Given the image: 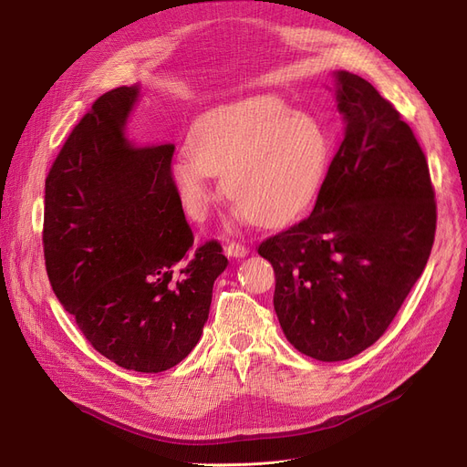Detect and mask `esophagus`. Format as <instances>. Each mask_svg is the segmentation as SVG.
<instances>
[{
	"mask_svg": "<svg viewBox=\"0 0 467 467\" xmlns=\"http://www.w3.org/2000/svg\"><path fill=\"white\" fill-rule=\"evenodd\" d=\"M225 252H227L229 257H244V255L248 254V248L244 246V244H240V242H229Z\"/></svg>",
	"mask_w": 467,
	"mask_h": 467,
	"instance_id": "1",
	"label": "esophagus"
}]
</instances>
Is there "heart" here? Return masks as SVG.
I'll return each mask as SVG.
<instances>
[{
    "mask_svg": "<svg viewBox=\"0 0 467 467\" xmlns=\"http://www.w3.org/2000/svg\"><path fill=\"white\" fill-rule=\"evenodd\" d=\"M326 164L320 122L276 98L257 96L199 117L171 176L192 217L206 213L217 192L215 176H223L244 219L282 227L312 204Z\"/></svg>",
    "mask_w": 467,
    "mask_h": 467,
    "instance_id": "1",
    "label": "heart"
}]
</instances>
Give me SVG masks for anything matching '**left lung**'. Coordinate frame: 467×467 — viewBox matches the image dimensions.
I'll return each instance as SVG.
<instances>
[{"label":"left lung","instance_id":"8db88e82","mask_svg":"<svg viewBox=\"0 0 467 467\" xmlns=\"http://www.w3.org/2000/svg\"><path fill=\"white\" fill-rule=\"evenodd\" d=\"M335 78L345 134L316 206L257 248L275 268L285 338L320 361L350 359L384 335L424 271L437 223L410 127L369 81Z\"/></svg>","mask_w":467,"mask_h":467}]
</instances>
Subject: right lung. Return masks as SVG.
<instances>
[{"label": "right lung", "instance_id": "add662e5", "mask_svg": "<svg viewBox=\"0 0 467 467\" xmlns=\"http://www.w3.org/2000/svg\"><path fill=\"white\" fill-rule=\"evenodd\" d=\"M138 87L102 94L71 130L45 180L43 252L60 305L119 367L161 373L196 347L215 278L217 240L192 248L174 145L125 138Z\"/></svg>", "mask_w": 467, "mask_h": 467}]
</instances>
